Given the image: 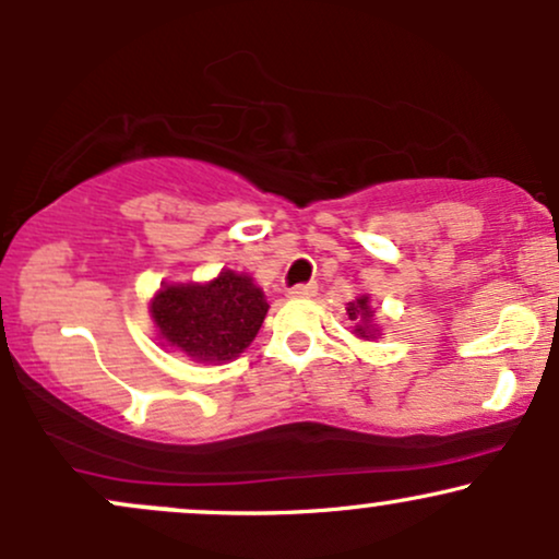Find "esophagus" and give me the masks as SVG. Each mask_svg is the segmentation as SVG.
Here are the masks:
<instances>
[{
  "mask_svg": "<svg viewBox=\"0 0 559 559\" xmlns=\"http://www.w3.org/2000/svg\"><path fill=\"white\" fill-rule=\"evenodd\" d=\"M318 294V286L316 284H297L288 288V297H301V299H310Z\"/></svg>",
  "mask_w": 559,
  "mask_h": 559,
  "instance_id": "esophagus-1",
  "label": "esophagus"
}]
</instances>
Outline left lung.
Masks as SVG:
<instances>
[{"mask_svg":"<svg viewBox=\"0 0 559 559\" xmlns=\"http://www.w3.org/2000/svg\"><path fill=\"white\" fill-rule=\"evenodd\" d=\"M346 316H349V320H355V323H357L355 325L357 336H362V338H373L376 336L373 329H370V318H373V310H370L368 297L349 301V305H346Z\"/></svg>","mask_w":559,"mask_h":559,"instance_id":"left-lung-1","label":"left lung"}]
</instances>
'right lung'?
Masks as SVG:
<instances>
[{"label":"right lung","mask_w":559,"mask_h":559,"mask_svg":"<svg viewBox=\"0 0 559 559\" xmlns=\"http://www.w3.org/2000/svg\"><path fill=\"white\" fill-rule=\"evenodd\" d=\"M267 316L265 294L249 275L223 271L213 284L163 286L152 299L159 338L202 362L239 357Z\"/></svg>","instance_id":"add662e5"}]
</instances>
